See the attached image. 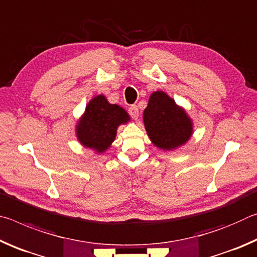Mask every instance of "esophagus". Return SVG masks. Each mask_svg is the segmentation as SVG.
I'll return each mask as SVG.
<instances>
[{"label":"esophagus","mask_w":257,"mask_h":257,"mask_svg":"<svg viewBox=\"0 0 257 257\" xmlns=\"http://www.w3.org/2000/svg\"><path fill=\"white\" fill-rule=\"evenodd\" d=\"M128 112L129 114L132 115L133 119H138V115H139V111H138V107L136 105H132L129 108H128Z\"/></svg>","instance_id":"obj_1"}]
</instances>
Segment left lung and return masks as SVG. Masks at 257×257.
Wrapping results in <instances>:
<instances>
[{
	"instance_id": "8db88e82",
	"label": "left lung",
	"mask_w": 257,
	"mask_h": 257,
	"mask_svg": "<svg viewBox=\"0 0 257 257\" xmlns=\"http://www.w3.org/2000/svg\"><path fill=\"white\" fill-rule=\"evenodd\" d=\"M146 133L161 150L172 151L186 144L193 135V121L162 90L152 93L143 114Z\"/></svg>"
}]
</instances>
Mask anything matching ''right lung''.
<instances>
[{"mask_svg": "<svg viewBox=\"0 0 257 257\" xmlns=\"http://www.w3.org/2000/svg\"><path fill=\"white\" fill-rule=\"evenodd\" d=\"M130 116L116 104H110L104 95H97L87 104L86 110L76 125L80 144L96 153H103L114 141L116 129L127 123Z\"/></svg>", "mask_w": 257, "mask_h": 257, "instance_id": "obj_1", "label": "right lung"}]
</instances>
